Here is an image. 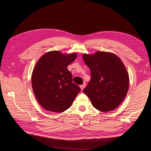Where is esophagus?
Masks as SVG:
<instances>
[{
	"mask_svg": "<svg viewBox=\"0 0 151 151\" xmlns=\"http://www.w3.org/2000/svg\"><path fill=\"white\" fill-rule=\"evenodd\" d=\"M85 87H86V84L84 83L83 84H82V85L80 86V88H81V89L83 91V90L84 89V88H85Z\"/></svg>",
	"mask_w": 151,
	"mask_h": 151,
	"instance_id": "obj_1",
	"label": "esophagus"
}]
</instances>
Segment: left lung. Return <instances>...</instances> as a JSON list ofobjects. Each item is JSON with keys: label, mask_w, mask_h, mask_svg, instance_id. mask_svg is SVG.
I'll return each mask as SVG.
<instances>
[{"label": "left lung", "mask_w": 151, "mask_h": 151, "mask_svg": "<svg viewBox=\"0 0 151 151\" xmlns=\"http://www.w3.org/2000/svg\"><path fill=\"white\" fill-rule=\"evenodd\" d=\"M83 58L91 76L83 92L100 111L114 110L123 101L129 90V77L124 63L114 54L104 51L84 54Z\"/></svg>", "instance_id": "obj_1"}]
</instances>
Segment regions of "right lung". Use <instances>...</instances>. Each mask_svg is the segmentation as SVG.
Listing matches in <instances>:
<instances>
[{
	"instance_id": "add662e5",
	"label": "right lung",
	"mask_w": 151,
	"mask_h": 151,
	"mask_svg": "<svg viewBox=\"0 0 151 151\" xmlns=\"http://www.w3.org/2000/svg\"><path fill=\"white\" fill-rule=\"evenodd\" d=\"M77 54H63L58 51L47 52L39 59L32 75L35 96L43 108L51 112L68 109L81 89L72 82L67 66Z\"/></svg>"
}]
</instances>
